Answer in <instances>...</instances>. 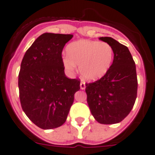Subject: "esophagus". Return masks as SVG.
I'll return each instance as SVG.
<instances>
[{"label": "esophagus", "mask_w": 155, "mask_h": 155, "mask_svg": "<svg viewBox=\"0 0 155 155\" xmlns=\"http://www.w3.org/2000/svg\"><path fill=\"white\" fill-rule=\"evenodd\" d=\"M80 87H81V89H82V90H84V89H85V87H86V84H85L84 82V81L81 82Z\"/></svg>", "instance_id": "esophagus-1"}]
</instances>
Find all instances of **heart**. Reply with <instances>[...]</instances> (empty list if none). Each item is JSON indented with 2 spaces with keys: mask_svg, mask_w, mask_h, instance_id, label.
Segmentation results:
<instances>
[{
  "mask_svg": "<svg viewBox=\"0 0 155 155\" xmlns=\"http://www.w3.org/2000/svg\"><path fill=\"white\" fill-rule=\"evenodd\" d=\"M67 55L61 61L65 70L73 72L76 65L82 78L87 81H97L110 69L114 59L113 48L107 42L81 40L72 42L66 48Z\"/></svg>",
  "mask_w": 155,
  "mask_h": 155,
  "instance_id": "heart-1",
  "label": "heart"
}]
</instances>
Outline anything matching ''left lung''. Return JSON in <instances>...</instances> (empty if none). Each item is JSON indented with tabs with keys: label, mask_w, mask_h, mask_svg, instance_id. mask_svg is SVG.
<instances>
[{
	"label": "left lung",
	"mask_w": 155,
	"mask_h": 155,
	"mask_svg": "<svg viewBox=\"0 0 155 155\" xmlns=\"http://www.w3.org/2000/svg\"><path fill=\"white\" fill-rule=\"evenodd\" d=\"M99 39L113 48V63L101 78L86 84L85 91L95 120L103 124H116L134 107L137 91L136 66L127 47L110 37Z\"/></svg>",
	"instance_id": "obj_1"
}]
</instances>
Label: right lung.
<instances>
[{
	"label": "right lung",
	"instance_id": "1",
	"mask_svg": "<svg viewBox=\"0 0 155 155\" xmlns=\"http://www.w3.org/2000/svg\"><path fill=\"white\" fill-rule=\"evenodd\" d=\"M72 35L45 33L28 49L18 75L23 110L40 128L53 129L66 121L80 80L69 79L62 64V51Z\"/></svg>",
	"mask_w": 155,
	"mask_h": 155
}]
</instances>
